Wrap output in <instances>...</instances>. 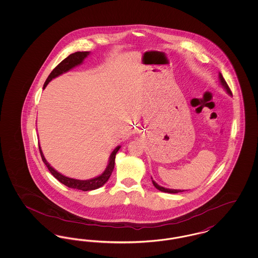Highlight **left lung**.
<instances>
[{"instance_id":"8db88e82","label":"left lung","mask_w":258,"mask_h":258,"mask_svg":"<svg viewBox=\"0 0 258 258\" xmlns=\"http://www.w3.org/2000/svg\"><path fill=\"white\" fill-rule=\"evenodd\" d=\"M219 77H220V82H221V86L224 88V90L227 92V94L228 95H232V93H231V91H230V89H229V87L227 85V83H226V81L224 80V78L222 77V74L220 73L219 74ZM152 182H153V184L156 186V188H158L159 190L160 191H163V192H168V194H178V192H183L184 190H182V189H172V188H166V187H163V186H160V184H157L154 180H153V178H152Z\"/></svg>"}]
</instances>
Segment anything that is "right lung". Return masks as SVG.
<instances>
[{"mask_svg": "<svg viewBox=\"0 0 258 258\" xmlns=\"http://www.w3.org/2000/svg\"><path fill=\"white\" fill-rule=\"evenodd\" d=\"M90 54V52L88 51H84V52H75L71 54L69 57H67L64 60L62 61L51 72V74H49L48 78L46 79L44 85H43V89L45 87L47 86V84L49 83L50 81L54 78H56L57 76L61 75V74H64L69 71H71L72 69H74V67L76 66H79L81 64L83 61L86 59L87 56ZM38 148H39V153H40V156H41V159L42 161L45 163V165L47 166L48 170L51 172V174L59 181L61 182V184L69 186V187H72V188H76V189H80V190H83V191H88V190H93V189H97L98 187L102 186L103 184H105L109 177L111 176V173L114 169V165H115V157H116V154L117 152L119 151V149L121 148V146H117V147L114 149V151L111 153L110 157H109V160H108V164H107V167L106 169L103 171L102 174H100L98 177L96 178H93V179H90V180H77V179H73V178H69V177H66L63 176L61 173L55 170L49 163L47 162V160H45L44 156H43V153L41 151V148L38 144Z\"/></svg>", "mask_w": 258, "mask_h": 258, "instance_id": "right-lung-1", "label": "right lung"}]
</instances>
